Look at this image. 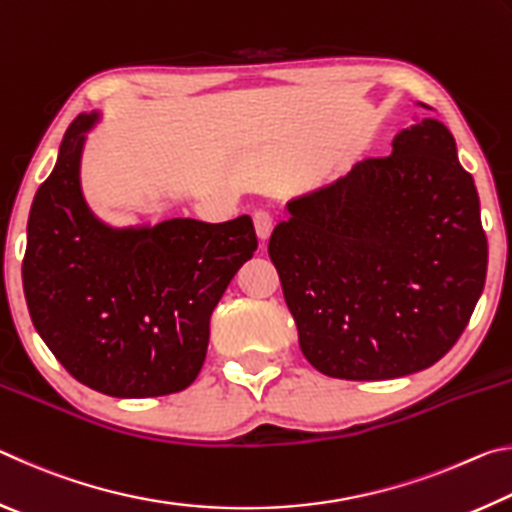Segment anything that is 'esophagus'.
Listing matches in <instances>:
<instances>
[{
  "label": "esophagus",
  "instance_id": "obj_1",
  "mask_svg": "<svg viewBox=\"0 0 512 512\" xmlns=\"http://www.w3.org/2000/svg\"><path fill=\"white\" fill-rule=\"evenodd\" d=\"M253 223H255L257 239L262 241V244H266L268 237H271V232H273V216L264 210H259L253 214Z\"/></svg>",
  "mask_w": 512,
  "mask_h": 512
}]
</instances>
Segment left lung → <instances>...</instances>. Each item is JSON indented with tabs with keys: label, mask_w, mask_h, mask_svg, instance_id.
Here are the masks:
<instances>
[{
	"label": "left lung",
	"mask_w": 512,
	"mask_h": 512,
	"mask_svg": "<svg viewBox=\"0 0 512 512\" xmlns=\"http://www.w3.org/2000/svg\"><path fill=\"white\" fill-rule=\"evenodd\" d=\"M287 212L268 255L311 366L395 379L452 350L481 298L488 239L443 121L415 119L391 155L354 164Z\"/></svg>",
	"instance_id": "left-lung-1"
}]
</instances>
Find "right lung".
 <instances>
[{
  "instance_id": "right-lung-1",
  "label": "right lung",
  "mask_w": 512,
  "mask_h": 512,
  "mask_svg": "<svg viewBox=\"0 0 512 512\" xmlns=\"http://www.w3.org/2000/svg\"><path fill=\"white\" fill-rule=\"evenodd\" d=\"M97 119L99 112H83L72 121L33 198L22 262L29 314L54 357L92 391L178 393L203 368L214 307L257 250L253 221H99L79 176L85 133Z\"/></svg>"
}]
</instances>
